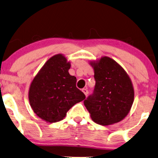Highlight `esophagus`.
I'll use <instances>...</instances> for the list:
<instances>
[{"label": "esophagus", "mask_w": 158, "mask_h": 158, "mask_svg": "<svg viewBox=\"0 0 158 158\" xmlns=\"http://www.w3.org/2000/svg\"><path fill=\"white\" fill-rule=\"evenodd\" d=\"M82 92H84V94H85L86 96H87V94H88V93H89V92H88V89H85V88H84V89H82Z\"/></svg>", "instance_id": "34e87169"}]
</instances>
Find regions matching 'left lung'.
Returning <instances> with one entry per match:
<instances>
[{"label":"left lung","mask_w":158,"mask_h":158,"mask_svg":"<svg viewBox=\"0 0 158 158\" xmlns=\"http://www.w3.org/2000/svg\"><path fill=\"white\" fill-rule=\"evenodd\" d=\"M95 86L84 104L95 123L113 124L127 116L134 102V92L129 75L112 58L92 62Z\"/></svg>","instance_id":"left-lung-1"}]
</instances>
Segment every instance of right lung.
Masks as SVG:
<instances>
[{
    "label": "right lung",
    "mask_w": 158,
    "mask_h": 158,
    "mask_svg": "<svg viewBox=\"0 0 158 158\" xmlns=\"http://www.w3.org/2000/svg\"><path fill=\"white\" fill-rule=\"evenodd\" d=\"M70 62L62 54L44 64L31 81L29 100L37 116L49 123L61 121L69 109L85 99L76 86L77 78L69 73Z\"/></svg>",
    "instance_id": "right-lung-1"
}]
</instances>
